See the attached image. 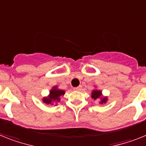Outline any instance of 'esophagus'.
I'll return each instance as SVG.
<instances>
[{"instance_id":"obj_1","label":"esophagus","mask_w":146,"mask_h":146,"mask_svg":"<svg viewBox=\"0 0 146 146\" xmlns=\"http://www.w3.org/2000/svg\"><path fill=\"white\" fill-rule=\"evenodd\" d=\"M82 87L81 86H79V87H76V88H73V90H77V91H79V90H82Z\"/></svg>"}]
</instances>
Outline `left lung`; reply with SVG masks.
Segmentation results:
<instances>
[{
  "instance_id": "obj_1",
  "label": "left lung",
  "mask_w": 146,
  "mask_h": 146,
  "mask_svg": "<svg viewBox=\"0 0 146 146\" xmlns=\"http://www.w3.org/2000/svg\"><path fill=\"white\" fill-rule=\"evenodd\" d=\"M91 97L92 99H94V100H100V104H105L108 101V98L106 96L103 97L102 94L101 90H94L91 93Z\"/></svg>"
}]
</instances>
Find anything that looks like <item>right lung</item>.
<instances>
[{"mask_svg":"<svg viewBox=\"0 0 146 146\" xmlns=\"http://www.w3.org/2000/svg\"><path fill=\"white\" fill-rule=\"evenodd\" d=\"M64 94V90H60L58 89L57 86H54L50 90L48 96L43 98L42 102L46 105H54V103H56V105L61 100L60 96H63Z\"/></svg>","mask_w":146,"mask_h":146,"instance_id":"right-lung-1","label":"right lung"}]
</instances>
